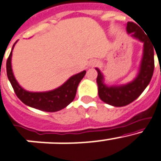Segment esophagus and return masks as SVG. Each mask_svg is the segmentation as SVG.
Segmentation results:
<instances>
[{
  "instance_id": "obj_1",
  "label": "esophagus",
  "mask_w": 161,
  "mask_h": 161,
  "mask_svg": "<svg viewBox=\"0 0 161 161\" xmlns=\"http://www.w3.org/2000/svg\"><path fill=\"white\" fill-rule=\"evenodd\" d=\"M98 62H97V61H93V62H91V63H90V66H95V65H97L98 64Z\"/></svg>"
}]
</instances>
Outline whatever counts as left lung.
Wrapping results in <instances>:
<instances>
[{
    "instance_id": "1",
    "label": "left lung",
    "mask_w": 161,
    "mask_h": 161,
    "mask_svg": "<svg viewBox=\"0 0 161 161\" xmlns=\"http://www.w3.org/2000/svg\"><path fill=\"white\" fill-rule=\"evenodd\" d=\"M127 31L131 34V37L144 42L143 57L136 78L125 85L108 86L103 82V74L96 68L98 96L104 103L114 107H124L136 100L147 86L154 71V51L156 50H154L155 47L150 38L134 22L127 23Z\"/></svg>"
}]
</instances>
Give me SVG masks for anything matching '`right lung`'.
I'll return each mask as SVG.
<instances>
[{
  "mask_svg": "<svg viewBox=\"0 0 161 161\" xmlns=\"http://www.w3.org/2000/svg\"><path fill=\"white\" fill-rule=\"evenodd\" d=\"M17 42L13 46L12 50L7 59L6 71L8 80L18 98L29 107L47 112H54L66 108L75 98L78 86L86 74V70L71 76L62 86L53 91L45 92H30L25 91L16 80L11 65L12 52Z\"/></svg>",
  "mask_w": 161,
  "mask_h": 161,
  "instance_id": "add662e5",
  "label": "right lung"
}]
</instances>
